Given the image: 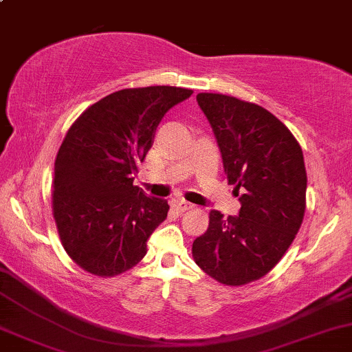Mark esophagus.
Listing matches in <instances>:
<instances>
[{"label":"esophagus","mask_w":352,"mask_h":352,"mask_svg":"<svg viewBox=\"0 0 352 352\" xmlns=\"http://www.w3.org/2000/svg\"><path fill=\"white\" fill-rule=\"evenodd\" d=\"M173 206H175V209H177L179 212L190 210V209H194V207H196L194 204L184 201V199H175V201H173Z\"/></svg>","instance_id":"34e87169"}]
</instances>
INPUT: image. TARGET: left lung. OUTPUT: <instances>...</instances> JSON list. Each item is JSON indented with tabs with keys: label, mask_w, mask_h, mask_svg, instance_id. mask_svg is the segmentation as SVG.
Returning <instances> with one entry per match:
<instances>
[{
	"label": "left lung",
	"mask_w": 352,
	"mask_h": 352,
	"mask_svg": "<svg viewBox=\"0 0 352 352\" xmlns=\"http://www.w3.org/2000/svg\"><path fill=\"white\" fill-rule=\"evenodd\" d=\"M222 151L228 184L243 189L240 214L210 210L209 228L192 243V258L225 285L266 276L292 245L305 214L307 171L297 138L254 102L199 93Z\"/></svg>",
	"instance_id": "left-lung-1"
}]
</instances>
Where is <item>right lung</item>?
Masks as SVG:
<instances>
[{"instance_id":"right-lung-1","label":"right lung","mask_w":352,"mask_h":352,"mask_svg":"<svg viewBox=\"0 0 352 352\" xmlns=\"http://www.w3.org/2000/svg\"><path fill=\"white\" fill-rule=\"evenodd\" d=\"M192 89L146 86L99 99L68 129L55 158L52 209L65 251L99 277L132 269L166 219L164 199L133 186L163 116Z\"/></svg>"}]
</instances>
